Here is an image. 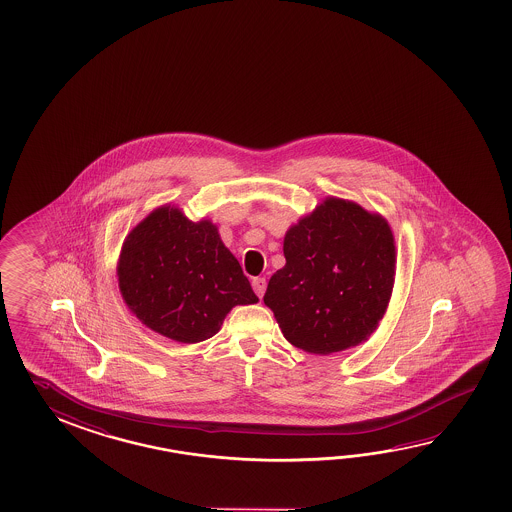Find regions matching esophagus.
Returning <instances> with one entry per match:
<instances>
[{
    "label": "esophagus",
    "mask_w": 512,
    "mask_h": 512,
    "mask_svg": "<svg viewBox=\"0 0 512 512\" xmlns=\"http://www.w3.org/2000/svg\"><path fill=\"white\" fill-rule=\"evenodd\" d=\"M251 286H253V291L257 293V297L262 299V295L266 291V279L264 277H257V279L251 280Z\"/></svg>",
    "instance_id": "esophagus-1"
}]
</instances>
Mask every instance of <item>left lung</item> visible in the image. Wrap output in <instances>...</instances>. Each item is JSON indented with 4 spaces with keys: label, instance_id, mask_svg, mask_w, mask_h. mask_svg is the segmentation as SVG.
I'll return each instance as SVG.
<instances>
[{
    "label": "left lung",
    "instance_id": "1",
    "mask_svg": "<svg viewBox=\"0 0 512 512\" xmlns=\"http://www.w3.org/2000/svg\"><path fill=\"white\" fill-rule=\"evenodd\" d=\"M264 304L295 348L331 355L366 342L395 284V237L380 213L326 197L284 237Z\"/></svg>",
    "mask_w": 512,
    "mask_h": 512
}]
</instances>
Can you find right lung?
Instances as JSON below:
<instances>
[{
    "mask_svg": "<svg viewBox=\"0 0 512 512\" xmlns=\"http://www.w3.org/2000/svg\"><path fill=\"white\" fill-rule=\"evenodd\" d=\"M117 282L146 328L175 342L213 337L235 306L259 302L210 219L193 222L163 204L126 235Z\"/></svg>",
    "mask_w": 512,
    "mask_h": 512,
    "instance_id": "right-lung-1",
    "label": "right lung"
}]
</instances>
